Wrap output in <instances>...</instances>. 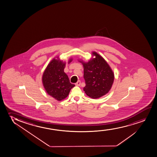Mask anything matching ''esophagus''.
I'll use <instances>...</instances> for the list:
<instances>
[{"instance_id":"obj_1","label":"esophagus","mask_w":157,"mask_h":157,"mask_svg":"<svg viewBox=\"0 0 157 157\" xmlns=\"http://www.w3.org/2000/svg\"><path fill=\"white\" fill-rule=\"evenodd\" d=\"M80 84H81V82H80V80H78V81L75 83V85L79 86L80 85Z\"/></svg>"}]
</instances>
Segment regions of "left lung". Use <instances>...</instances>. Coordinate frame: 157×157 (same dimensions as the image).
Here are the masks:
<instances>
[{
	"label": "left lung",
	"instance_id": "1",
	"mask_svg": "<svg viewBox=\"0 0 157 157\" xmlns=\"http://www.w3.org/2000/svg\"><path fill=\"white\" fill-rule=\"evenodd\" d=\"M93 54L95 58L87 63L82 62L86 84L84 90L90 98H97L110 90L114 81V74L102 56L96 52Z\"/></svg>",
	"mask_w": 157,
	"mask_h": 157
}]
</instances>
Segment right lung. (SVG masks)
Returning <instances> with one entry per match:
<instances>
[{
	"instance_id": "add662e5",
	"label": "right lung",
	"mask_w": 157,
	"mask_h": 157,
	"mask_svg": "<svg viewBox=\"0 0 157 157\" xmlns=\"http://www.w3.org/2000/svg\"><path fill=\"white\" fill-rule=\"evenodd\" d=\"M71 61L70 59L69 63ZM65 65V63L54 59L46 67L42 78L46 91L58 101L67 98L75 86L70 83L68 76L64 72Z\"/></svg>"
}]
</instances>
